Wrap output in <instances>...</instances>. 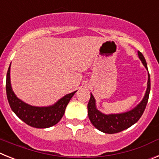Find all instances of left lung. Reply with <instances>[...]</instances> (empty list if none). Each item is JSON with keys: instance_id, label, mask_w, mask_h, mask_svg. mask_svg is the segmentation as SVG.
<instances>
[{"instance_id": "1", "label": "left lung", "mask_w": 159, "mask_h": 159, "mask_svg": "<svg viewBox=\"0 0 159 159\" xmlns=\"http://www.w3.org/2000/svg\"><path fill=\"white\" fill-rule=\"evenodd\" d=\"M138 56L141 60L142 63L147 69V62L141 52L138 51ZM150 90H151V78L148 73V81L147 88L145 95L139 104L131 110L122 113L117 114H104L97 108L96 100L92 93H90V99L88 103V116L93 125L97 129L107 134L118 133L127 128H130L135 124L142 116L147 106L148 98H149Z\"/></svg>"}]
</instances>
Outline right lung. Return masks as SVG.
Wrapping results in <instances>:
<instances>
[{"label": "right lung", "instance_id": "right-lung-1", "mask_svg": "<svg viewBox=\"0 0 159 159\" xmlns=\"http://www.w3.org/2000/svg\"><path fill=\"white\" fill-rule=\"evenodd\" d=\"M10 66L7 72L6 93L9 105L14 113L25 124L33 128H48L58 124L65 113L67 104L77 91L66 94L50 106L30 105L19 99L14 93L10 80Z\"/></svg>", "mask_w": 159, "mask_h": 159}]
</instances>
